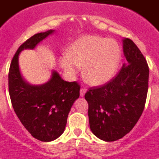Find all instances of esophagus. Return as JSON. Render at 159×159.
Listing matches in <instances>:
<instances>
[{
    "mask_svg": "<svg viewBox=\"0 0 159 159\" xmlns=\"http://www.w3.org/2000/svg\"><path fill=\"white\" fill-rule=\"evenodd\" d=\"M87 92V89L85 88H82L80 89V96H84L85 93Z\"/></svg>",
    "mask_w": 159,
    "mask_h": 159,
    "instance_id": "obj_1",
    "label": "esophagus"
}]
</instances>
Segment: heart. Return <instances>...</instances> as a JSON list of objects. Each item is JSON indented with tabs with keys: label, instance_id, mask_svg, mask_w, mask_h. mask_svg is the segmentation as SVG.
Here are the masks:
<instances>
[{
	"label": "heart",
	"instance_id": "obj_1",
	"mask_svg": "<svg viewBox=\"0 0 159 159\" xmlns=\"http://www.w3.org/2000/svg\"><path fill=\"white\" fill-rule=\"evenodd\" d=\"M121 60L120 48L115 40L98 36H84L75 40L67 55L59 59L60 67L71 78L83 67V74L92 85H102L115 75Z\"/></svg>",
	"mask_w": 159,
	"mask_h": 159
}]
</instances>
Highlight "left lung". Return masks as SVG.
<instances>
[{
  "label": "left lung",
  "mask_w": 159,
  "mask_h": 159,
  "mask_svg": "<svg viewBox=\"0 0 159 159\" xmlns=\"http://www.w3.org/2000/svg\"><path fill=\"white\" fill-rule=\"evenodd\" d=\"M127 62L115 78L85 94L91 130L96 137L113 142L133 129L143 114L148 91L149 67L145 57L129 38L123 40Z\"/></svg>",
  "instance_id": "left-lung-1"
}]
</instances>
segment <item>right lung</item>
Wrapping results in <instances>:
<instances>
[{
  "instance_id": "right-lung-1",
  "label": "right lung",
  "mask_w": 159,
  "mask_h": 159,
  "mask_svg": "<svg viewBox=\"0 0 159 159\" xmlns=\"http://www.w3.org/2000/svg\"><path fill=\"white\" fill-rule=\"evenodd\" d=\"M54 30L32 36L17 49L8 72V92L14 111L32 136L42 142L57 139L64 131L71 106L80 96L77 82H67L57 71L42 85H31L22 78L19 54L24 49H33Z\"/></svg>"
}]
</instances>
